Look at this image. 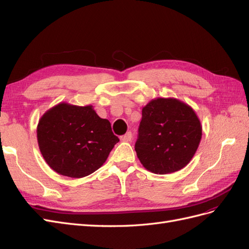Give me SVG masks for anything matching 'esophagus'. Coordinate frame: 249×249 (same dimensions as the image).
<instances>
[{
  "mask_svg": "<svg viewBox=\"0 0 249 249\" xmlns=\"http://www.w3.org/2000/svg\"><path fill=\"white\" fill-rule=\"evenodd\" d=\"M132 138H133L132 133L127 132L125 135H124V136L120 137V140H122L123 142H130L132 140Z\"/></svg>",
  "mask_w": 249,
  "mask_h": 249,
  "instance_id": "obj_1",
  "label": "esophagus"
}]
</instances>
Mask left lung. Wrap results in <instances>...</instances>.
Instances as JSON below:
<instances>
[{"label": "left lung", "mask_w": 249, "mask_h": 249, "mask_svg": "<svg viewBox=\"0 0 249 249\" xmlns=\"http://www.w3.org/2000/svg\"><path fill=\"white\" fill-rule=\"evenodd\" d=\"M201 136L200 120L191 106L176 97H157L142 108L135 150L145 169L167 175L189 164Z\"/></svg>", "instance_id": "obj_1"}]
</instances>
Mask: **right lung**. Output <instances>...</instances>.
Wrapping results in <instances>:
<instances>
[{"instance_id":"right-lung-1","label":"right lung","mask_w":249,"mask_h":249,"mask_svg":"<svg viewBox=\"0 0 249 249\" xmlns=\"http://www.w3.org/2000/svg\"><path fill=\"white\" fill-rule=\"evenodd\" d=\"M37 142L49 166L69 178H84L102 167L119 141L108 119L93 106L59 103L40 117Z\"/></svg>"}]
</instances>
